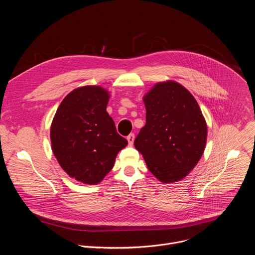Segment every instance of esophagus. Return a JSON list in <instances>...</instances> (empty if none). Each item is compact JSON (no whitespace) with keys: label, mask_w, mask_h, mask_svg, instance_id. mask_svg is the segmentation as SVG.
<instances>
[{"label":"esophagus","mask_w":255,"mask_h":255,"mask_svg":"<svg viewBox=\"0 0 255 255\" xmlns=\"http://www.w3.org/2000/svg\"><path fill=\"white\" fill-rule=\"evenodd\" d=\"M134 139H135V135H134L133 133H131V134H129V135L127 136V140H128V143H129V145H133Z\"/></svg>","instance_id":"34e87169"}]
</instances>
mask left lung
<instances>
[{
	"instance_id": "left-lung-1",
	"label": "left lung",
	"mask_w": 255,
	"mask_h": 255,
	"mask_svg": "<svg viewBox=\"0 0 255 255\" xmlns=\"http://www.w3.org/2000/svg\"><path fill=\"white\" fill-rule=\"evenodd\" d=\"M146 124L134 145L163 184L186 177L201 159L207 123L194 96L173 81L157 83L143 97Z\"/></svg>"
}]
</instances>
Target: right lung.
Masks as SVG:
<instances>
[{"mask_svg": "<svg viewBox=\"0 0 255 255\" xmlns=\"http://www.w3.org/2000/svg\"><path fill=\"white\" fill-rule=\"evenodd\" d=\"M109 98L100 86L75 89L62 100L51 123L54 156L70 177L83 184L101 183L128 144L106 111Z\"/></svg>", "mask_w": 255, "mask_h": 255, "instance_id": "add662e5", "label": "right lung"}]
</instances>
